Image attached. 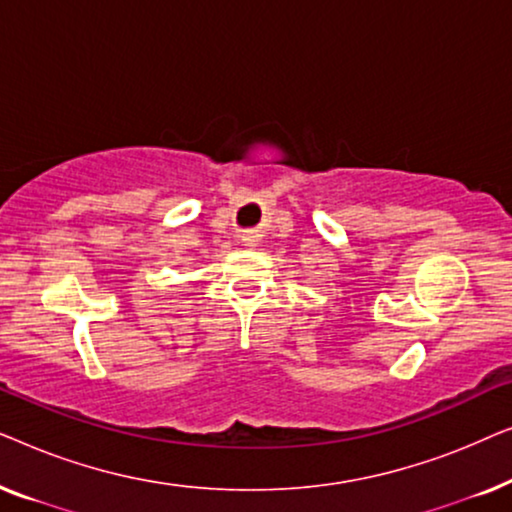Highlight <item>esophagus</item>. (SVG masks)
I'll return each instance as SVG.
<instances>
[{"label": "esophagus", "instance_id": "34e87169", "mask_svg": "<svg viewBox=\"0 0 512 512\" xmlns=\"http://www.w3.org/2000/svg\"><path fill=\"white\" fill-rule=\"evenodd\" d=\"M256 244H258V235H244V247L254 249Z\"/></svg>", "mask_w": 512, "mask_h": 512}]
</instances>
